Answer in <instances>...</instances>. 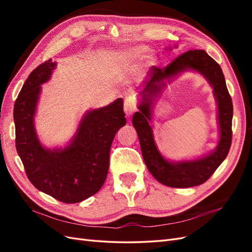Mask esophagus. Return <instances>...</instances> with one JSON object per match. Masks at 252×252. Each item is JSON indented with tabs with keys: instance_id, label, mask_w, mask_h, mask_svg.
Returning a JSON list of instances; mask_svg holds the SVG:
<instances>
[{
	"instance_id": "34e87169",
	"label": "esophagus",
	"mask_w": 252,
	"mask_h": 252,
	"mask_svg": "<svg viewBox=\"0 0 252 252\" xmlns=\"http://www.w3.org/2000/svg\"><path fill=\"white\" fill-rule=\"evenodd\" d=\"M136 110V102L133 97H127L124 101V111L127 117H130L131 114Z\"/></svg>"
}]
</instances>
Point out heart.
<instances>
[{
  "instance_id": "b5f03b06",
  "label": "heart",
  "mask_w": 252,
  "mask_h": 252,
  "mask_svg": "<svg viewBox=\"0 0 252 252\" xmlns=\"http://www.w3.org/2000/svg\"><path fill=\"white\" fill-rule=\"evenodd\" d=\"M143 52H144L143 48H135V49H131L129 51H126L124 57H125V59H128V60H134L136 58L141 57Z\"/></svg>"
}]
</instances>
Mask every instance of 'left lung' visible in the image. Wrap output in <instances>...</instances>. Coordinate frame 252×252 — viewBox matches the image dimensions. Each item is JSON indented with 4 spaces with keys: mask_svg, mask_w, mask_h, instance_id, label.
Masks as SVG:
<instances>
[{
    "mask_svg": "<svg viewBox=\"0 0 252 252\" xmlns=\"http://www.w3.org/2000/svg\"><path fill=\"white\" fill-rule=\"evenodd\" d=\"M188 69L200 72L214 88L218 103L220 141L216 150L208 156L192 161L169 162L157 150L149 125L152 104L164 87L165 79H170ZM150 73V80L146 82V86L140 93L142 96L139 105L140 111L135 112L132 117V124L138 132L144 162L156 180L166 186L187 188L201 185L222 164L231 146L233 106L222 68L206 51L193 49L182 53L164 68L154 66Z\"/></svg>",
    "mask_w": 252,
    "mask_h": 252,
    "instance_id": "1",
    "label": "left lung"
}]
</instances>
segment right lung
Listing matches in <instances>:
<instances>
[{"label": "right lung", "instance_id": "1", "mask_svg": "<svg viewBox=\"0 0 252 252\" xmlns=\"http://www.w3.org/2000/svg\"><path fill=\"white\" fill-rule=\"evenodd\" d=\"M56 63L51 59L29 74L14 103L16 147L27 177L44 193L67 203H79L101 189L107 178L114 135L126 124L123 98L87 111L70 144L64 149H46L35 133L33 118L41 85Z\"/></svg>", "mask_w": 252, "mask_h": 252}]
</instances>
